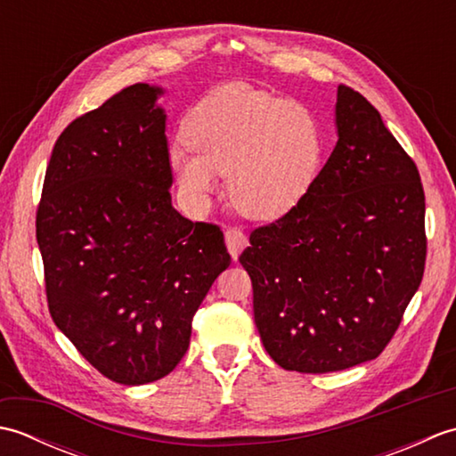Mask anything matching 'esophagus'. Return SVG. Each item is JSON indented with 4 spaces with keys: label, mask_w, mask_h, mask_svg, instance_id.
<instances>
[{
    "label": "esophagus",
    "mask_w": 456,
    "mask_h": 456,
    "mask_svg": "<svg viewBox=\"0 0 456 456\" xmlns=\"http://www.w3.org/2000/svg\"><path fill=\"white\" fill-rule=\"evenodd\" d=\"M225 243H227L231 256H233V260H237L239 255H240V250H243L248 245V239L240 229L231 227V229L225 231Z\"/></svg>",
    "instance_id": "obj_1"
}]
</instances>
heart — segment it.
<instances>
[{"label": "heart", "mask_w": 456, "mask_h": 456, "mask_svg": "<svg viewBox=\"0 0 456 456\" xmlns=\"http://www.w3.org/2000/svg\"><path fill=\"white\" fill-rule=\"evenodd\" d=\"M183 139L170 149L182 191L203 206L216 191V174L227 176L235 209L273 221L302 201L323 162V133L304 103L225 84L193 105Z\"/></svg>", "instance_id": "heart-1"}]
</instances>
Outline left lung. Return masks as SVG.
Returning <instances> with one entry per match:
<instances>
[{"label": "left lung", "mask_w": 456, "mask_h": 456, "mask_svg": "<svg viewBox=\"0 0 456 456\" xmlns=\"http://www.w3.org/2000/svg\"><path fill=\"white\" fill-rule=\"evenodd\" d=\"M338 141L312 190L250 233L239 256L255 323L286 370L325 374L380 354L421 284L428 237L419 170L380 113L337 90Z\"/></svg>", "instance_id": "8db88e82"}]
</instances>
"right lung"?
I'll return each instance as SVG.
<instances>
[{
  "label": "right lung",
  "instance_id": "add662e5",
  "mask_svg": "<svg viewBox=\"0 0 456 456\" xmlns=\"http://www.w3.org/2000/svg\"><path fill=\"white\" fill-rule=\"evenodd\" d=\"M160 88L133 84L56 139L37 209L48 312L110 380L170 374L231 263L223 231L172 208Z\"/></svg>",
  "mask_w": 456,
  "mask_h": 456
}]
</instances>
